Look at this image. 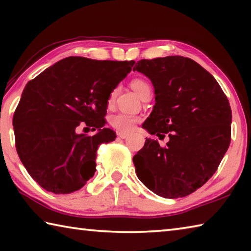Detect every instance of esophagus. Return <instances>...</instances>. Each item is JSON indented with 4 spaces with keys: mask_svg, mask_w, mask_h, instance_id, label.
Wrapping results in <instances>:
<instances>
[{
    "mask_svg": "<svg viewBox=\"0 0 251 251\" xmlns=\"http://www.w3.org/2000/svg\"><path fill=\"white\" fill-rule=\"evenodd\" d=\"M117 136H118V137H120V138H122V139H125L128 135H127L126 133H123V131H118Z\"/></svg>",
    "mask_w": 251,
    "mask_h": 251,
    "instance_id": "obj_1",
    "label": "esophagus"
}]
</instances>
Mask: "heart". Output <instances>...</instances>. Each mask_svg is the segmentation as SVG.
<instances>
[{
  "mask_svg": "<svg viewBox=\"0 0 251 251\" xmlns=\"http://www.w3.org/2000/svg\"><path fill=\"white\" fill-rule=\"evenodd\" d=\"M131 87H133V90L136 92V94L141 97V99L144 95L147 94V93L151 92V85L144 79H134L133 82H131ZM116 94H117V90H113L108 99L109 103H112L114 100ZM138 121H139L138 117L130 115V114L117 113L115 115L110 117V125H112L115 129L123 131V133H128V131H130L134 128V126Z\"/></svg>",
  "mask_w": 251,
  "mask_h": 251,
  "instance_id": "obj_1",
  "label": "heart"
}]
</instances>
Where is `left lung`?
Here are the masks:
<instances>
[{
  "label": "left lung",
  "mask_w": 251,
  "mask_h": 251,
  "mask_svg": "<svg viewBox=\"0 0 251 251\" xmlns=\"http://www.w3.org/2000/svg\"><path fill=\"white\" fill-rule=\"evenodd\" d=\"M134 71L151 79L155 106L143 124L169 142L161 147L146 138L133 157L136 174L164 198L188 196L217 171L230 144L231 108L209 72L184 56L141 59Z\"/></svg>",
  "instance_id": "left-lung-1"
}]
</instances>
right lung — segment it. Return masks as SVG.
<instances>
[{"instance_id": "right-lung-1", "label": "right lung", "mask_w": 251, "mask_h": 251, "mask_svg": "<svg viewBox=\"0 0 251 251\" xmlns=\"http://www.w3.org/2000/svg\"><path fill=\"white\" fill-rule=\"evenodd\" d=\"M134 63L70 56L26 84L13 116L15 146L42 188L71 194L94 176L100 145L116 138L104 127L109 95ZM80 122L98 133L77 134Z\"/></svg>"}]
</instances>
